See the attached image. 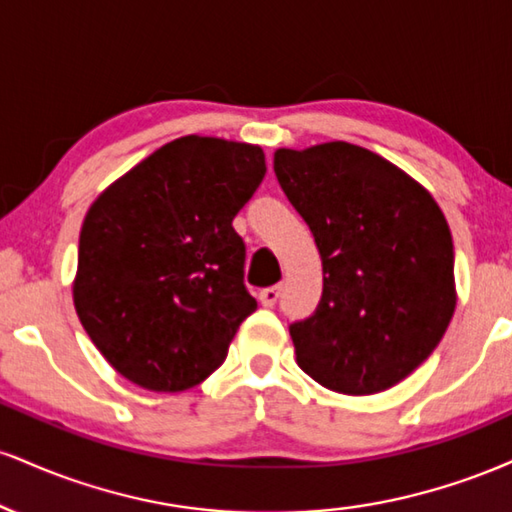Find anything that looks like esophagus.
Listing matches in <instances>:
<instances>
[{"label":"esophagus","mask_w":512,"mask_h":512,"mask_svg":"<svg viewBox=\"0 0 512 512\" xmlns=\"http://www.w3.org/2000/svg\"><path fill=\"white\" fill-rule=\"evenodd\" d=\"M279 293H281V286H267V289L260 291V303L264 308H272V305L279 301Z\"/></svg>","instance_id":"34e87169"}]
</instances>
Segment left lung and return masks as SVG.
Segmentation results:
<instances>
[{
  "label": "left lung",
  "instance_id": "obj_1",
  "mask_svg": "<svg viewBox=\"0 0 512 512\" xmlns=\"http://www.w3.org/2000/svg\"><path fill=\"white\" fill-rule=\"evenodd\" d=\"M274 173L322 257L315 313L289 327L315 383L375 395L433 354L455 313L443 211L383 156L346 142L279 149Z\"/></svg>",
  "mask_w": 512,
  "mask_h": 512
}]
</instances>
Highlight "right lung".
<instances>
[{
  "mask_svg": "<svg viewBox=\"0 0 512 512\" xmlns=\"http://www.w3.org/2000/svg\"><path fill=\"white\" fill-rule=\"evenodd\" d=\"M267 173L260 146L182 137L88 209L74 308L105 361L134 385L180 392L226 361L257 301L233 219Z\"/></svg>",
  "mask_w": 512,
  "mask_h": 512,
  "instance_id": "obj_1",
  "label": "right lung"
}]
</instances>
